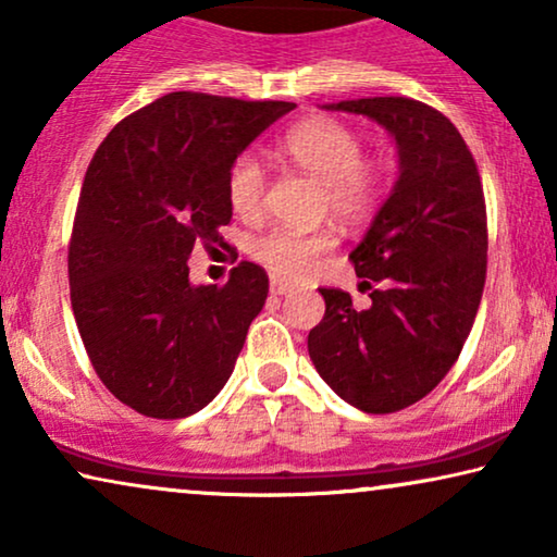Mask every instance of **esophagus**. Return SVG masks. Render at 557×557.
Masks as SVG:
<instances>
[{
    "instance_id": "34e87169",
    "label": "esophagus",
    "mask_w": 557,
    "mask_h": 557,
    "mask_svg": "<svg viewBox=\"0 0 557 557\" xmlns=\"http://www.w3.org/2000/svg\"><path fill=\"white\" fill-rule=\"evenodd\" d=\"M292 292H294V286L288 284V281H284V278H276V276L271 278V294L284 296V294H292Z\"/></svg>"
}]
</instances>
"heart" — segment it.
<instances>
[{
  "label": "heart",
  "instance_id": "b5f03b06",
  "mask_svg": "<svg viewBox=\"0 0 557 557\" xmlns=\"http://www.w3.org/2000/svg\"><path fill=\"white\" fill-rule=\"evenodd\" d=\"M281 151L296 166L324 185V200L332 215L355 225L372 215L383 195V170L362 159V136L334 119H314L294 126ZM227 202L235 215L256 218L263 208L265 172L256 154H240L227 172ZM334 246L332 233H299L292 227H273L250 243V256L281 278H301L319 258Z\"/></svg>",
  "mask_w": 557,
  "mask_h": 557
}]
</instances>
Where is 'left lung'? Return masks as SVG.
<instances>
[{"instance_id": "8db88e82", "label": "left lung", "mask_w": 557, "mask_h": 557, "mask_svg": "<svg viewBox=\"0 0 557 557\" xmlns=\"http://www.w3.org/2000/svg\"><path fill=\"white\" fill-rule=\"evenodd\" d=\"M393 134L398 182L349 261L372 304L319 288L324 319L309 357L326 385L364 413L425 398L459 360L486 278V208L474 157L444 113L403 96L326 106ZM372 283H380L372 289Z\"/></svg>"}]
</instances>
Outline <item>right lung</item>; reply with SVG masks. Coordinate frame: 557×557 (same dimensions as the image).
<instances>
[{"label": "right lung", "instance_id": "right-lung-1", "mask_svg": "<svg viewBox=\"0 0 557 557\" xmlns=\"http://www.w3.org/2000/svg\"><path fill=\"white\" fill-rule=\"evenodd\" d=\"M288 101L193 90L119 121L90 159L67 248L71 304L101 383L136 413L187 418L231 377L269 296L261 265L189 284L195 246H227V172ZM238 258V256H235Z\"/></svg>", "mask_w": 557, "mask_h": 557}]
</instances>
